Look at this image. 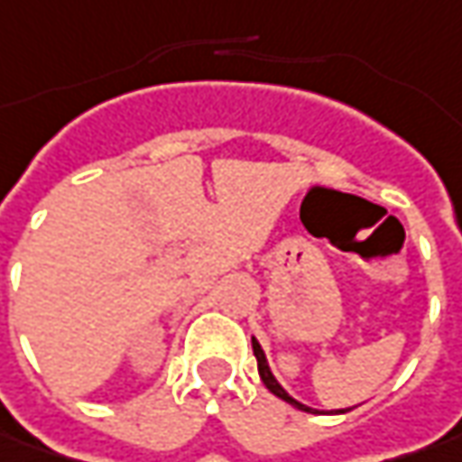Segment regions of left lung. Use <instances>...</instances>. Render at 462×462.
<instances>
[{"mask_svg": "<svg viewBox=\"0 0 462 462\" xmlns=\"http://www.w3.org/2000/svg\"><path fill=\"white\" fill-rule=\"evenodd\" d=\"M253 344V354H255V359H258V374H261V380H263V385L269 388L276 398H282V401H287L290 406H294V409H300V411H308V413H318L315 409H310V406H305L302 401H297L294 395H290V393L282 388V383L273 377V372H271L269 367V359H266V354H263V349H261V344L255 341V338H251ZM349 411V409H338V413Z\"/></svg>", "mask_w": 462, "mask_h": 462, "instance_id": "left-lung-1", "label": "left lung"}]
</instances>
